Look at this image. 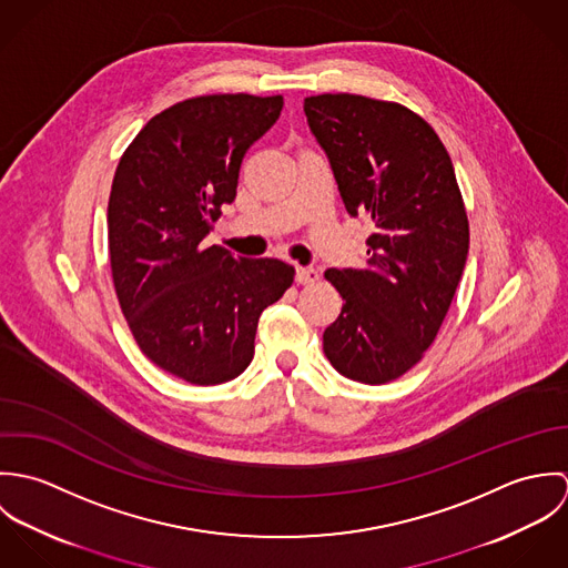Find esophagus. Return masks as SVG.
<instances>
[{"mask_svg": "<svg viewBox=\"0 0 568 568\" xmlns=\"http://www.w3.org/2000/svg\"><path fill=\"white\" fill-rule=\"evenodd\" d=\"M317 280H320V273L313 266H297L295 268V282L297 284L308 286V284H315Z\"/></svg>", "mask_w": 568, "mask_h": 568, "instance_id": "obj_1", "label": "esophagus"}]
</instances>
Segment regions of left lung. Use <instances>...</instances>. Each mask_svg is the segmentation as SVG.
Masks as SVG:
<instances>
[{
  "label": "left lung",
  "mask_w": 568,
  "mask_h": 568,
  "mask_svg": "<svg viewBox=\"0 0 568 568\" xmlns=\"http://www.w3.org/2000/svg\"><path fill=\"white\" fill-rule=\"evenodd\" d=\"M349 216L367 214L363 268H327L343 297L324 332L332 367L385 385L422 361L462 280L470 230L455 168L442 140L398 102L354 93L304 100Z\"/></svg>",
  "instance_id": "1"
}]
</instances>
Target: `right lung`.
Returning a JSON list of instances; mask_svg holds the SVG:
<instances>
[{
  "mask_svg": "<svg viewBox=\"0 0 568 568\" xmlns=\"http://www.w3.org/2000/svg\"><path fill=\"white\" fill-rule=\"evenodd\" d=\"M282 106V95L248 93L176 102L118 163L106 210L115 295L140 349L185 383L241 376L262 311L293 284L295 268L280 260L203 246L236 199L244 153Z\"/></svg>",
  "mask_w": 568,
  "mask_h": 568,
  "instance_id": "add662e5",
  "label": "right lung"
}]
</instances>
